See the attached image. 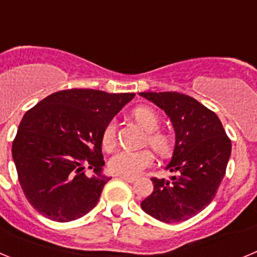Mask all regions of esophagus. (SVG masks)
<instances>
[{"label":"esophagus","instance_id":"obj_1","mask_svg":"<svg viewBox=\"0 0 257 257\" xmlns=\"http://www.w3.org/2000/svg\"><path fill=\"white\" fill-rule=\"evenodd\" d=\"M119 178H121L122 180L127 181V183H134V181L136 180L135 178H130V176H123V175H121V176H119Z\"/></svg>","mask_w":257,"mask_h":257}]
</instances>
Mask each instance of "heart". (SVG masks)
Masks as SVG:
<instances>
[{
	"instance_id": "heart-1",
	"label": "heart",
	"mask_w": 257,
	"mask_h": 257,
	"mask_svg": "<svg viewBox=\"0 0 257 257\" xmlns=\"http://www.w3.org/2000/svg\"><path fill=\"white\" fill-rule=\"evenodd\" d=\"M133 117L147 133H149L147 136L149 147L161 156L169 154L171 151V143L167 136L157 133L158 127H160V118L153 109L149 106H138L133 110ZM115 133H117L115 122H109L103 133V147L106 151H110L114 147ZM152 163H153V156L151 152H133L122 149L110 157V160L108 161V169L109 171L115 175L135 178L143 170L149 167Z\"/></svg>"
}]
</instances>
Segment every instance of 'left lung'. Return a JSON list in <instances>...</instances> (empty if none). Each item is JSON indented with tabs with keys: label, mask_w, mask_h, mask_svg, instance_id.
<instances>
[{
	"label": "left lung",
	"mask_w": 257,
	"mask_h": 257,
	"mask_svg": "<svg viewBox=\"0 0 257 257\" xmlns=\"http://www.w3.org/2000/svg\"><path fill=\"white\" fill-rule=\"evenodd\" d=\"M171 119L175 148L166 170L171 180L153 178L154 189L142 202L144 212L163 222L196 216L216 194L231 153L230 139L212 110L179 92H140Z\"/></svg>",
	"instance_id": "1"
}]
</instances>
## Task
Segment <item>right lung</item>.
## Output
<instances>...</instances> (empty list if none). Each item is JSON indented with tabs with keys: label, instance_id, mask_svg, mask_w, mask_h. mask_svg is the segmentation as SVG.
Returning a JSON list of instances; mask_svg holds the SVG:
<instances>
[{
	"label": "right lung",
	"instance_id": "add662e5",
	"mask_svg": "<svg viewBox=\"0 0 257 257\" xmlns=\"http://www.w3.org/2000/svg\"><path fill=\"white\" fill-rule=\"evenodd\" d=\"M134 96L72 88L49 95L24 114L13 158L20 187L41 215L68 222L96 206L112 179L103 174L104 128Z\"/></svg>",
	"mask_w": 257,
	"mask_h": 257
}]
</instances>
